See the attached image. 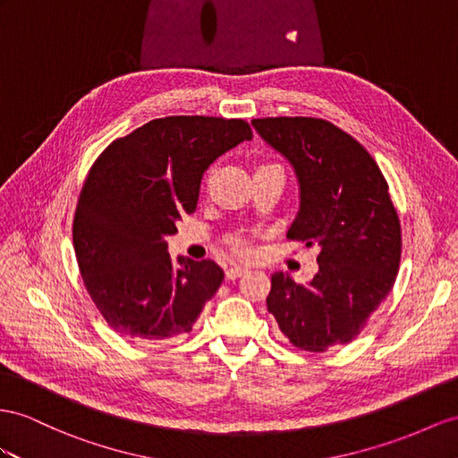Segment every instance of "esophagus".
<instances>
[{"label":"esophagus","mask_w":458,"mask_h":458,"mask_svg":"<svg viewBox=\"0 0 458 458\" xmlns=\"http://www.w3.org/2000/svg\"><path fill=\"white\" fill-rule=\"evenodd\" d=\"M245 273H248V268L240 267V265H233V267H230L228 271H226V278H228V280H236V278H240V276L245 275Z\"/></svg>","instance_id":"34e87169"}]
</instances>
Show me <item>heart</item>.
<instances>
[{
	"label": "heart",
	"instance_id": "b5f03b06",
	"mask_svg": "<svg viewBox=\"0 0 458 458\" xmlns=\"http://www.w3.org/2000/svg\"><path fill=\"white\" fill-rule=\"evenodd\" d=\"M230 248L233 253H238V255L248 253V248H245V243L240 238H230Z\"/></svg>",
	"mask_w": 458,
	"mask_h": 458
}]
</instances>
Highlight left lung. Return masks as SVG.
I'll return each mask as SVG.
<instances>
[{
    "label": "left lung",
    "instance_id": "8db88e82",
    "mask_svg": "<svg viewBox=\"0 0 458 458\" xmlns=\"http://www.w3.org/2000/svg\"><path fill=\"white\" fill-rule=\"evenodd\" d=\"M251 125L296 174L300 208L288 238L321 250L306 284L284 271L271 276L267 310L301 350L348 344L398 273L401 225L389 187L369 152L329 122L265 117Z\"/></svg>",
    "mask_w": 458,
    "mask_h": 458
}]
</instances>
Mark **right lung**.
<instances>
[{
	"mask_svg": "<svg viewBox=\"0 0 458 458\" xmlns=\"http://www.w3.org/2000/svg\"><path fill=\"white\" fill-rule=\"evenodd\" d=\"M243 120L172 115L117 139L81 191L73 248L92 301L114 331L139 343L190 333L225 273L178 257L168 236L197 207L207 168L243 140Z\"/></svg>",
	"mask_w": 458,
	"mask_h": 458,
	"instance_id": "right-lung-1",
	"label": "right lung"
}]
</instances>
